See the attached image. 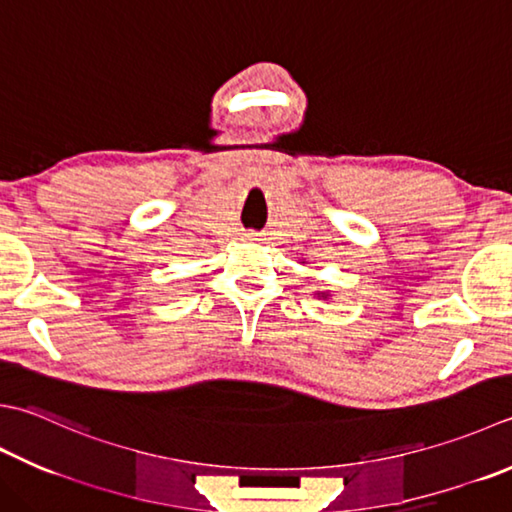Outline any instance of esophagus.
<instances>
[{"instance_id": "obj_1", "label": "esophagus", "mask_w": 512, "mask_h": 512, "mask_svg": "<svg viewBox=\"0 0 512 512\" xmlns=\"http://www.w3.org/2000/svg\"><path fill=\"white\" fill-rule=\"evenodd\" d=\"M248 237L255 239V242H262V235H257V233H248Z\"/></svg>"}]
</instances>
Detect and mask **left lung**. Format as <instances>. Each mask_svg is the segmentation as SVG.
<instances>
[{
	"instance_id": "8db88e82",
	"label": "left lung",
	"mask_w": 512,
	"mask_h": 512,
	"mask_svg": "<svg viewBox=\"0 0 512 512\" xmlns=\"http://www.w3.org/2000/svg\"><path fill=\"white\" fill-rule=\"evenodd\" d=\"M317 295H319V297H326V293H317Z\"/></svg>"
}]
</instances>
